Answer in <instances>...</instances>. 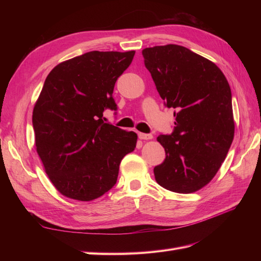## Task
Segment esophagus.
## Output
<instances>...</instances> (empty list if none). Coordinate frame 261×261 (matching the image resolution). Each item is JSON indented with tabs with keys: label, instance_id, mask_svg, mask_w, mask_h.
I'll return each instance as SVG.
<instances>
[{
	"label": "esophagus",
	"instance_id": "34e87169",
	"mask_svg": "<svg viewBox=\"0 0 261 261\" xmlns=\"http://www.w3.org/2000/svg\"><path fill=\"white\" fill-rule=\"evenodd\" d=\"M138 137H139V139L148 140V139H151V138H152V135H151V134H144V133H138Z\"/></svg>",
	"mask_w": 261,
	"mask_h": 261
}]
</instances>
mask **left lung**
<instances>
[{
    "instance_id": "obj_1",
    "label": "left lung",
    "mask_w": 261,
    "mask_h": 261,
    "mask_svg": "<svg viewBox=\"0 0 261 261\" xmlns=\"http://www.w3.org/2000/svg\"><path fill=\"white\" fill-rule=\"evenodd\" d=\"M164 106L175 110V126L158 141L165 159L153 169L156 183L179 194L206 186L224 161L234 138L232 92L211 61L185 46L156 45L143 50Z\"/></svg>"
}]
</instances>
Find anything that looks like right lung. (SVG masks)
Returning <instances> with one entry per match:
<instances>
[{"label":"right lung","mask_w":261,"mask_h":261,"mask_svg":"<svg viewBox=\"0 0 261 261\" xmlns=\"http://www.w3.org/2000/svg\"><path fill=\"white\" fill-rule=\"evenodd\" d=\"M135 51L87 52L60 63L45 78L33 112L37 152L58 191L90 201L117 180L123 158L136 147L137 134L106 123L116 111L114 86Z\"/></svg>","instance_id":"1"}]
</instances>
